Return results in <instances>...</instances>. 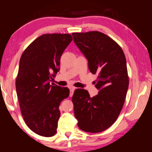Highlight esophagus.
Segmentation results:
<instances>
[{
    "instance_id": "34e87169",
    "label": "esophagus",
    "mask_w": 152,
    "mask_h": 152,
    "mask_svg": "<svg viewBox=\"0 0 152 152\" xmlns=\"http://www.w3.org/2000/svg\"><path fill=\"white\" fill-rule=\"evenodd\" d=\"M75 88H74V87H70V96L71 97L72 96L73 94H74V91Z\"/></svg>"
}]
</instances>
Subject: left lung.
<instances>
[{"label": "left lung", "instance_id": "1", "mask_svg": "<svg viewBox=\"0 0 152 152\" xmlns=\"http://www.w3.org/2000/svg\"><path fill=\"white\" fill-rule=\"evenodd\" d=\"M72 36L88 60L89 71L98 74L95 86L99 90L93 97L83 88L75 90V117L81 130L99 133L116 121L123 108L129 87L126 57L119 45L102 32L73 33Z\"/></svg>", "mask_w": 152, "mask_h": 152}]
</instances>
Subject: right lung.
<instances>
[{
    "label": "right lung",
    "mask_w": 152,
    "mask_h": 152,
    "mask_svg": "<svg viewBox=\"0 0 152 152\" xmlns=\"http://www.w3.org/2000/svg\"><path fill=\"white\" fill-rule=\"evenodd\" d=\"M72 40L68 34H43L20 57L15 80L20 112L28 128L40 136L55 135L59 105L69 96L67 87L50 85V81L60 69L61 56Z\"/></svg>",
    "instance_id": "add662e5"
}]
</instances>
